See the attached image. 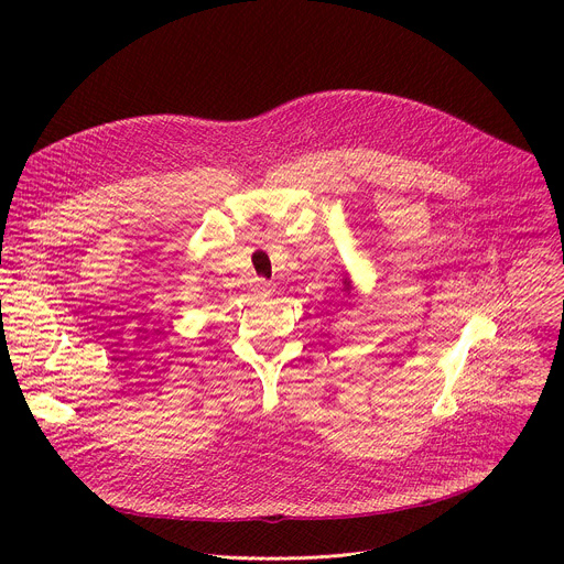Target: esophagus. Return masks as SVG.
<instances>
[{
	"instance_id": "esophagus-1",
	"label": "esophagus",
	"mask_w": 564,
	"mask_h": 564,
	"mask_svg": "<svg viewBox=\"0 0 564 564\" xmlns=\"http://www.w3.org/2000/svg\"><path fill=\"white\" fill-rule=\"evenodd\" d=\"M252 292L257 296H270L274 292V283L272 281H265V279H254L252 281Z\"/></svg>"
}]
</instances>
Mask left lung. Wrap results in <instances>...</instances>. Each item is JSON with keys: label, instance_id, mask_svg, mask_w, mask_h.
I'll return each instance as SVG.
<instances>
[{"label": "left lung", "instance_id": "1", "mask_svg": "<svg viewBox=\"0 0 564 564\" xmlns=\"http://www.w3.org/2000/svg\"><path fill=\"white\" fill-rule=\"evenodd\" d=\"M346 288H348V290H350V281H346Z\"/></svg>", "mask_w": 564, "mask_h": 564}]
</instances>
